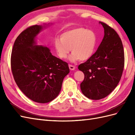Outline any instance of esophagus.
<instances>
[{"label":"esophagus","instance_id":"esophagus-1","mask_svg":"<svg viewBox=\"0 0 135 135\" xmlns=\"http://www.w3.org/2000/svg\"><path fill=\"white\" fill-rule=\"evenodd\" d=\"M69 69H70V70H74L75 69V67L74 66H73V65H69Z\"/></svg>","mask_w":135,"mask_h":135}]
</instances>
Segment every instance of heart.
Returning a JSON list of instances; mask_svg holds the SVG:
<instances>
[{
    "instance_id": "heart-1",
    "label": "heart",
    "mask_w": 135,
    "mask_h": 135,
    "mask_svg": "<svg viewBox=\"0 0 135 135\" xmlns=\"http://www.w3.org/2000/svg\"><path fill=\"white\" fill-rule=\"evenodd\" d=\"M96 43V35L92 30L75 27L63 32L60 39H56L54 46L59 57L62 59L67 58L71 48L73 54L70 60L75 62L90 59L95 52Z\"/></svg>"
}]
</instances>
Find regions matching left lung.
I'll return each instance as SVG.
<instances>
[{"instance_id": "obj_1", "label": "left lung", "mask_w": 135, "mask_h": 135, "mask_svg": "<svg viewBox=\"0 0 135 135\" xmlns=\"http://www.w3.org/2000/svg\"><path fill=\"white\" fill-rule=\"evenodd\" d=\"M104 28V36L91 57L79 65L84 79L81 92L91 100L107 97L117 86L124 65V54L120 37L111 27L99 22Z\"/></svg>"}]
</instances>
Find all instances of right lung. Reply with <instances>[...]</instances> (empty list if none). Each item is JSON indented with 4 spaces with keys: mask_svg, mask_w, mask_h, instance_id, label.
I'll return each mask as SVG.
<instances>
[{
    "mask_svg": "<svg viewBox=\"0 0 135 135\" xmlns=\"http://www.w3.org/2000/svg\"><path fill=\"white\" fill-rule=\"evenodd\" d=\"M51 24L31 26L23 31L16 38L11 54V69L16 84L30 100L42 104L59 95L64 78L70 72L68 63L36 42V36Z\"/></svg>",
    "mask_w": 135,
    "mask_h": 135,
    "instance_id": "obj_1",
    "label": "right lung"
}]
</instances>
